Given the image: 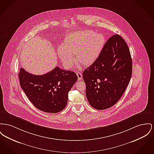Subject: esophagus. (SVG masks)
Here are the masks:
<instances>
[{
	"mask_svg": "<svg viewBox=\"0 0 154 154\" xmlns=\"http://www.w3.org/2000/svg\"><path fill=\"white\" fill-rule=\"evenodd\" d=\"M77 75L78 77V80H81L82 77V72H79L77 73Z\"/></svg>",
	"mask_w": 154,
	"mask_h": 154,
	"instance_id": "obj_1",
	"label": "esophagus"
}]
</instances>
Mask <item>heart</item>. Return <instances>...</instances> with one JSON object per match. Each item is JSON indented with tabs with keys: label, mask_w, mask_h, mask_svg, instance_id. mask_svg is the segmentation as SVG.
<instances>
[{
	"label": "heart",
	"mask_w": 154,
	"mask_h": 154,
	"mask_svg": "<svg viewBox=\"0 0 154 154\" xmlns=\"http://www.w3.org/2000/svg\"><path fill=\"white\" fill-rule=\"evenodd\" d=\"M104 45L102 34L91 31H78L65 38L63 46L57 48V54L67 68L71 67L74 62L72 55L79 63L89 66L97 61Z\"/></svg>",
	"instance_id": "obj_1"
}]
</instances>
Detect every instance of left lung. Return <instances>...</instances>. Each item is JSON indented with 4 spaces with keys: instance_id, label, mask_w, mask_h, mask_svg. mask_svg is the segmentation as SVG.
<instances>
[{
    "instance_id": "1",
    "label": "left lung",
    "mask_w": 154,
    "mask_h": 154,
    "mask_svg": "<svg viewBox=\"0 0 154 154\" xmlns=\"http://www.w3.org/2000/svg\"><path fill=\"white\" fill-rule=\"evenodd\" d=\"M132 74V59L126 42L115 34L110 37L97 61L82 72L86 97L98 110L117 103L128 86Z\"/></svg>"
}]
</instances>
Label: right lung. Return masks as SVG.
I'll list each match as a JSON object with an SVG mask.
<instances>
[{
	"label": "right lung",
	"mask_w": 154,
	"mask_h": 154,
	"mask_svg": "<svg viewBox=\"0 0 154 154\" xmlns=\"http://www.w3.org/2000/svg\"><path fill=\"white\" fill-rule=\"evenodd\" d=\"M18 77L21 88L36 108L53 113L66 106L68 93L77 80L75 72L59 67L41 75H33L21 67Z\"/></svg>",
	"instance_id": "1"
}]
</instances>
